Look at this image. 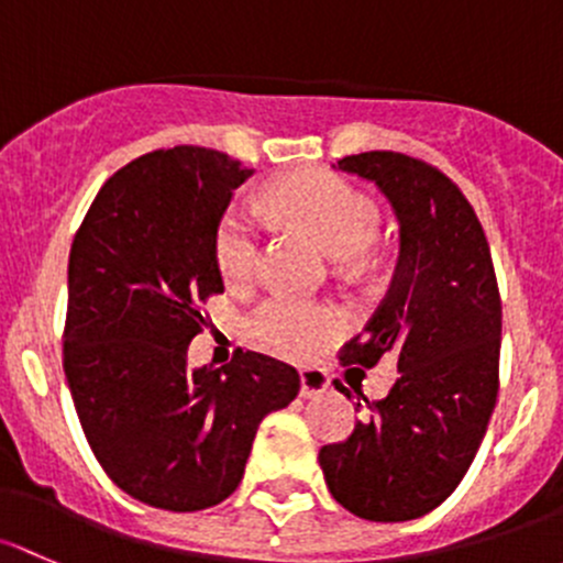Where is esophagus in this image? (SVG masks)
<instances>
[{
    "label": "esophagus",
    "mask_w": 563,
    "mask_h": 563,
    "mask_svg": "<svg viewBox=\"0 0 563 563\" xmlns=\"http://www.w3.org/2000/svg\"><path fill=\"white\" fill-rule=\"evenodd\" d=\"M329 390V377L318 369H301V396L305 399H318Z\"/></svg>",
    "instance_id": "esophagus-1"
}]
</instances>
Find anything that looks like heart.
I'll use <instances>...</instances> for the list:
<instances>
[{
  "label": "heart",
  "instance_id": "1",
  "mask_svg": "<svg viewBox=\"0 0 563 563\" xmlns=\"http://www.w3.org/2000/svg\"><path fill=\"white\" fill-rule=\"evenodd\" d=\"M269 212L305 229L334 256H358L380 232V207L347 177L307 169L277 183L269 194ZM262 218L234 207L221 218L216 234V262L223 280L245 288L262 269ZM347 318L336 305L305 301L277 294L247 318V331L266 351L286 358H310L318 347L345 329Z\"/></svg>",
  "mask_w": 563,
  "mask_h": 563
}]
</instances>
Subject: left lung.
<instances>
[{
    "instance_id": "obj_1",
    "label": "left lung",
    "mask_w": 563,
    "mask_h": 563,
    "mask_svg": "<svg viewBox=\"0 0 563 563\" xmlns=\"http://www.w3.org/2000/svg\"><path fill=\"white\" fill-rule=\"evenodd\" d=\"M336 167L375 183L399 218L386 299L340 361L372 369L390 356L399 377L369 421L323 445L318 461L347 512L399 523L440 507L481 448L499 394V286L481 221L442 169L394 151L345 156Z\"/></svg>"
}]
</instances>
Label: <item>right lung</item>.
<instances>
[{
    "label": "right lung",
    "mask_w": 563,
    "mask_h": 563,
    "mask_svg": "<svg viewBox=\"0 0 563 563\" xmlns=\"http://www.w3.org/2000/svg\"><path fill=\"white\" fill-rule=\"evenodd\" d=\"M251 175L210 147L145 153L99 188L69 251L64 375L82 434L110 481L158 510L234 494L258 423L299 394V372L264 353L186 366L223 294L218 223Z\"/></svg>",
    "instance_id": "1"
}]
</instances>
